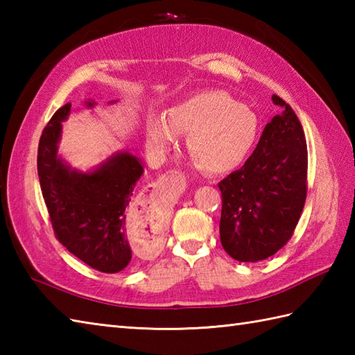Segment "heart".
<instances>
[{
    "label": "heart",
    "mask_w": 355,
    "mask_h": 355,
    "mask_svg": "<svg viewBox=\"0 0 355 355\" xmlns=\"http://www.w3.org/2000/svg\"><path fill=\"white\" fill-rule=\"evenodd\" d=\"M258 117L221 89L191 96L172 107L166 117L154 116L148 122V141L164 153L189 134L187 146L202 168L212 173L236 169L250 154L258 137Z\"/></svg>",
    "instance_id": "heart-1"
}]
</instances>
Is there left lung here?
I'll return each mask as SVG.
<instances>
[{
	"instance_id": "left-lung-1",
	"label": "left lung",
	"mask_w": 355,
	"mask_h": 355,
	"mask_svg": "<svg viewBox=\"0 0 355 355\" xmlns=\"http://www.w3.org/2000/svg\"><path fill=\"white\" fill-rule=\"evenodd\" d=\"M282 107L262 131L258 146L241 169L218 183L223 207L220 236L224 250L239 262L267 259L291 239L308 189V150L296 112Z\"/></svg>"
}]
</instances>
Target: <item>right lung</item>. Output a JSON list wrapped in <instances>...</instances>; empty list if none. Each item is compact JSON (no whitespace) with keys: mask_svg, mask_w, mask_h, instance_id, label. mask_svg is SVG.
Masks as SVG:
<instances>
[{"mask_svg":"<svg viewBox=\"0 0 355 355\" xmlns=\"http://www.w3.org/2000/svg\"><path fill=\"white\" fill-rule=\"evenodd\" d=\"M70 108L71 103L59 108L41 134L37 175L42 197L59 243L92 268L119 273L132 256L125 236L126 207L143 166L125 153L92 173L70 171L56 155L61 122Z\"/></svg>","mask_w":355,"mask_h":355,"instance_id":"right-lung-1","label":"right lung"}]
</instances>
